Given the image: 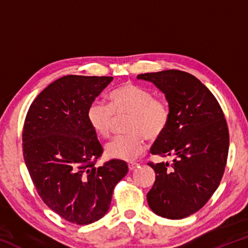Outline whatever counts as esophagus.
Returning <instances> with one entry per match:
<instances>
[{"label":"esophagus","instance_id":"obj_1","mask_svg":"<svg viewBox=\"0 0 248 248\" xmlns=\"http://www.w3.org/2000/svg\"><path fill=\"white\" fill-rule=\"evenodd\" d=\"M128 166H129V170H133L134 169H137V167L139 166V164H138V163L130 162V163H128Z\"/></svg>","mask_w":248,"mask_h":248}]
</instances>
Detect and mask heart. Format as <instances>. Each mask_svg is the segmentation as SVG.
I'll use <instances>...</instances> for the list:
<instances>
[{
    "label": "heart",
    "mask_w": 248,
    "mask_h": 248,
    "mask_svg": "<svg viewBox=\"0 0 248 248\" xmlns=\"http://www.w3.org/2000/svg\"><path fill=\"white\" fill-rule=\"evenodd\" d=\"M108 106L100 103L90 105L86 118L96 136L108 139L115 117L130 116L125 127L129 134L110 142L106 155L121 161H132L145 151V138L157 141L170 127L171 112L169 104L154 98L150 91L133 83H124L108 94Z\"/></svg>",
    "instance_id": "1"
}]
</instances>
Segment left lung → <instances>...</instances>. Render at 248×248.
<instances>
[{
  "instance_id": "1",
  "label": "left lung",
  "mask_w": 248,
  "mask_h": 248,
  "mask_svg": "<svg viewBox=\"0 0 248 248\" xmlns=\"http://www.w3.org/2000/svg\"><path fill=\"white\" fill-rule=\"evenodd\" d=\"M137 78L162 91L171 112L169 129L151 153L174 159L148 164L156 174L146 195L149 207L166 219H184L202 208L219 187L229 153L228 124L217 98L194 75L166 70Z\"/></svg>"
}]
</instances>
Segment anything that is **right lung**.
<instances>
[{
    "instance_id": "add662e5",
    "label": "right lung",
    "mask_w": 248,
    "mask_h": 248,
    "mask_svg": "<svg viewBox=\"0 0 248 248\" xmlns=\"http://www.w3.org/2000/svg\"><path fill=\"white\" fill-rule=\"evenodd\" d=\"M111 77L66 75L46 87L28 109L23 129L25 164L37 192L64 220L91 224L106 215L124 161L96 167L103 148L86 111Z\"/></svg>"
}]
</instances>
